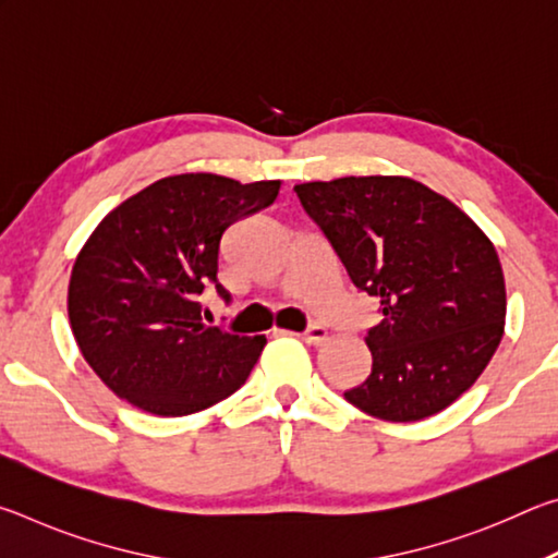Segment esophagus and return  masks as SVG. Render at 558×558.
<instances>
[{
    "label": "esophagus",
    "mask_w": 558,
    "mask_h": 558,
    "mask_svg": "<svg viewBox=\"0 0 558 558\" xmlns=\"http://www.w3.org/2000/svg\"><path fill=\"white\" fill-rule=\"evenodd\" d=\"M302 339H305L307 344H323L327 339V327L325 325H310L305 332H302Z\"/></svg>",
    "instance_id": "esophagus-1"
}]
</instances>
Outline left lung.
Here are the masks:
<instances>
[{
  "label": "left lung",
  "instance_id": "left-lung-1",
  "mask_svg": "<svg viewBox=\"0 0 558 558\" xmlns=\"http://www.w3.org/2000/svg\"><path fill=\"white\" fill-rule=\"evenodd\" d=\"M302 209L356 290L381 302L366 332L372 374L344 391L381 421L428 418L460 399L505 332V276L493 241L456 204L409 177L298 184Z\"/></svg>",
  "mask_w": 558,
  "mask_h": 558
}]
</instances>
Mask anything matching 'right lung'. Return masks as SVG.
Returning a JSON list of instances; mask_svg holds the SVG:
<instances>
[{"mask_svg": "<svg viewBox=\"0 0 558 558\" xmlns=\"http://www.w3.org/2000/svg\"><path fill=\"white\" fill-rule=\"evenodd\" d=\"M280 182L241 184L177 174L112 209L75 258L69 317L75 342L108 389L155 415H189L248 379L266 337L202 323L199 295L219 282L231 223L266 209Z\"/></svg>", "mask_w": 558, "mask_h": 558, "instance_id": "1", "label": "right lung"}]
</instances>
